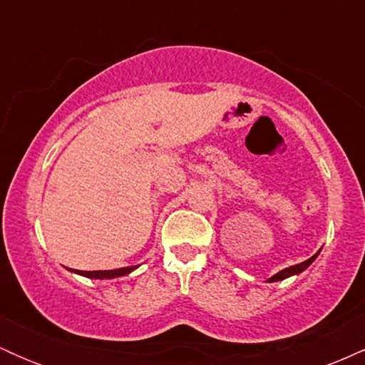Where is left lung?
<instances>
[{
    "instance_id": "1",
    "label": "left lung",
    "mask_w": 365,
    "mask_h": 365,
    "mask_svg": "<svg viewBox=\"0 0 365 365\" xmlns=\"http://www.w3.org/2000/svg\"><path fill=\"white\" fill-rule=\"evenodd\" d=\"M321 252V250H319ZM319 252H316L312 255L311 259H307V261H304V262H300V264H295V266H290V267H287V269H283V271H279V273H276L274 276H271L269 279H267V282H282V279H284V278H288V276H293V274H299V273H302L304 269H307L309 266H311V264L314 262V259L317 257V255H319Z\"/></svg>"
}]
</instances>
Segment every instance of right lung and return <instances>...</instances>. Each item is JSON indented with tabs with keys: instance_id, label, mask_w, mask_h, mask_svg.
<instances>
[{
	"instance_id": "obj_1",
	"label": "right lung",
	"mask_w": 365,
	"mask_h": 365,
	"mask_svg": "<svg viewBox=\"0 0 365 365\" xmlns=\"http://www.w3.org/2000/svg\"><path fill=\"white\" fill-rule=\"evenodd\" d=\"M133 269H137V266L120 267V269H111V271H77V269H73V273H78L82 276H87V278H96V279H113V278H120V276L132 273Z\"/></svg>"
}]
</instances>
